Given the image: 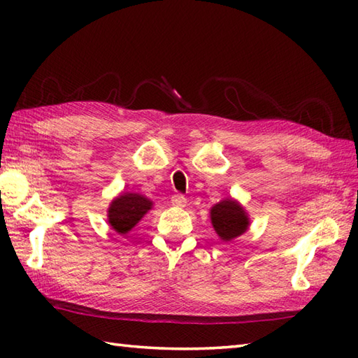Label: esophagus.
<instances>
[{
	"label": "esophagus",
	"mask_w": 358,
	"mask_h": 358,
	"mask_svg": "<svg viewBox=\"0 0 358 358\" xmlns=\"http://www.w3.org/2000/svg\"><path fill=\"white\" fill-rule=\"evenodd\" d=\"M172 204L173 206H178V208H183L186 204V196L183 194H175L172 196Z\"/></svg>",
	"instance_id": "esophagus-1"
}]
</instances>
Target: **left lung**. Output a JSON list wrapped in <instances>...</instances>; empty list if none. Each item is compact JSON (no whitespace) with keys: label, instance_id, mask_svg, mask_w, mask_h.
<instances>
[{"label":"left lung","instance_id":"obj_1","mask_svg":"<svg viewBox=\"0 0 358 358\" xmlns=\"http://www.w3.org/2000/svg\"><path fill=\"white\" fill-rule=\"evenodd\" d=\"M210 220L218 237L224 241L238 237L249 226L246 212L238 203L232 200H224L215 204L210 210Z\"/></svg>","mask_w":358,"mask_h":358}]
</instances>
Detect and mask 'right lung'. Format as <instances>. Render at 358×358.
I'll list each match as a JSON object with an SVG mask.
<instances>
[{
    "label": "right lung",
    "mask_w": 358,
    "mask_h": 358,
    "mask_svg": "<svg viewBox=\"0 0 358 358\" xmlns=\"http://www.w3.org/2000/svg\"><path fill=\"white\" fill-rule=\"evenodd\" d=\"M152 208V203L138 194H121L112 201L109 208V223L112 229L124 235L140 222L143 215Z\"/></svg>",
    "instance_id": "right-lung-1"
}]
</instances>
